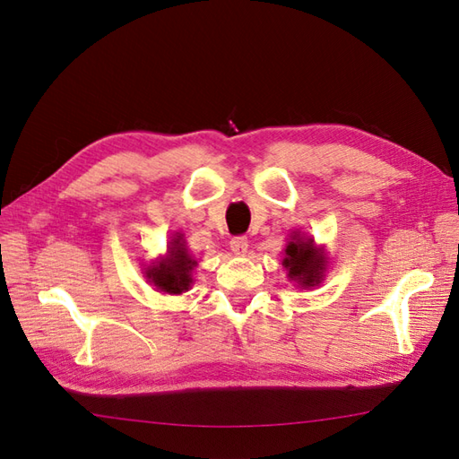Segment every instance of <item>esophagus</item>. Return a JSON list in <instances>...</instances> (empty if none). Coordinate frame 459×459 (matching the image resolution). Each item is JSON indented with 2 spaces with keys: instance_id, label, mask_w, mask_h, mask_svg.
I'll use <instances>...</instances> for the list:
<instances>
[{
  "instance_id": "obj_1",
  "label": "esophagus",
  "mask_w": 459,
  "mask_h": 459,
  "mask_svg": "<svg viewBox=\"0 0 459 459\" xmlns=\"http://www.w3.org/2000/svg\"><path fill=\"white\" fill-rule=\"evenodd\" d=\"M230 247H231V251L235 255H245L247 248H248V239L245 238V235H238V238H233L230 241Z\"/></svg>"
}]
</instances>
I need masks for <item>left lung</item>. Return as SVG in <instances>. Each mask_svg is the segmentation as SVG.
<instances>
[{"label": "left lung", "mask_w": 459, "mask_h": 459, "mask_svg": "<svg viewBox=\"0 0 459 459\" xmlns=\"http://www.w3.org/2000/svg\"><path fill=\"white\" fill-rule=\"evenodd\" d=\"M287 258L283 260L289 275L300 280L302 285H314L319 281V272L324 270V258L316 253L310 241H290L285 248Z\"/></svg>", "instance_id": "obj_1"}]
</instances>
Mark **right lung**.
Listing matches in <instances>:
<instances>
[{"instance_id": "1", "label": "right lung", "mask_w": 459, "mask_h": 459, "mask_svg": "<svg viewBox=\"0 0 459 459\" xmlns=\"http://www.w3.org/2000/svg\"><path fill=\"white\" fill-rule=\"evenodd\" d=\"M193 264L197 262L187 255L186 247L184 243H179V235H178V239H174V245H172L170 258L159 262V266L151 268L147 275L151 277L152 283L164 290V293L179 295L184 293L191 283L189 272L193 268Z\"/></svg>"}]
</instances>
